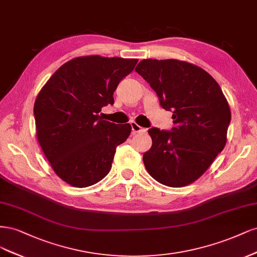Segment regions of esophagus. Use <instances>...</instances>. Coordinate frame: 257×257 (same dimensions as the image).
I'll return each instance as SVG.
<instances>
[{"label":"esophagus","instance_id":"34e87169","mask_svg":"<svg viewBox=\"0 0 257 257\" xmlns=\"http://www.w3.org/2000/svg\"><path fill=\"white\" fill-rule=\"evenodd\" d=\"M131 130H132V135H136V134H140V132H144L145 129H143L140 125H138L137 122L132 121L131 123Z\"/></svg>","mask_w":257,"mask_h":257}]
</instances>
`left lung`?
I'll use <instances>...</instances> for the list:
<instances>
[{
	"label": "left lung",
	"instance_id": "left-lung-1",
	"mask_svg": "<svg viewBox=\"0 0 257 257\" xmlns=\"http://www.w3.org/2000/svg\"><path fill=\"white\" fill-rule=\"evenodd\" d=\"M136 71L150 83L164 110L172 111L171 131L151 128L153 145L143 155L150 175L168 187L200 178L226 144L230 110L220 85L198 66L178 60H143Z\"/></svg>",
	"mask_w": 257,
	"mask_h": 257
}]
</instances>
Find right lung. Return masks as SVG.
Returning a JSON list of instances; mask_svg holds the SVG:
<instances>
[{
	"label": "right lung",
	"instance_id": "add662e5",
	"mask_svg": "<svg viewBox=\"0 0 257 257\" xmlns=\"http://www.w3.org/2000/svg\"><path fill=\"white\" fill-rule=\"evenodd\" d=\"M137 59L80 56L62 65L35 100L36 135L55 174L77 188L97 184L110 172L116 147L130 123L103 120L101 107L114 103L119 82Z\"/></svg>",
	"mask_w": 257,
	"mask_h": 257
}]
</instances>
